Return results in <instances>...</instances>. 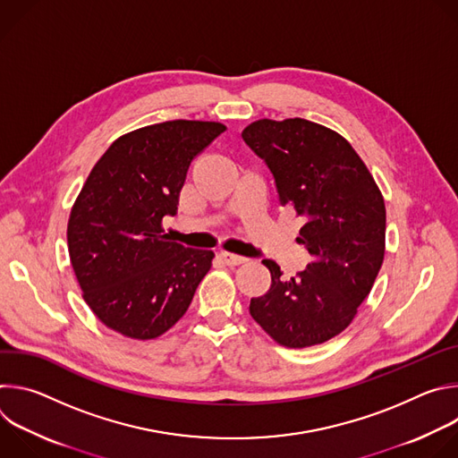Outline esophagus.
<instances>
[{
  "label": "esophagus",
  "instance_id": "obj_1",
  "mask_svg": "<svg viewBox=\"0 0 458 458\" xmlns=\"http://www.w3.org/2000/svg\"><path fill=\"white\" fill-rule=\"evenodd\" d=\"M219 257H221L223 263L228 265V267H239V265L246 263V257H241V255H235V253H228V251H221Z\"/></svg>",
  "mask_w": 458,
  "mask_h": 458
}]
</instances>
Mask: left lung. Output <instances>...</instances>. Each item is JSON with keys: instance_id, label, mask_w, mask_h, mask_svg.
Masks as SVG:
<instances>
[{"instance_id": "left-lung-1", "label": "left lung", "mask_w": 458, "mask_h": 458, "mask_svg": "<svg viewBox=\"0 0 458 458\" xmlns=\"http://www.w3.org/2000/svg\"><path fill=\"white\" fill-rule=\"evenodd\" d=\"M241 136L270 168L279 205L302 217L297 241L313 257L292 279L265 259L272 286L250 315L286 348L322 344L348 328L382 267L384 199L352 145L322 124L259 119Z\"/></svg>"}]
</instances>
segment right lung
Instances as JSON below:
<instances>
[{
	"label": "right lung",
	"instance_id": "add662e5",
	"mask_svg": "<svg viewBox=\"0 0 458 458\" xmlns=\"http://www.w3.org/2000/svg\"><path fill=\"white\" fill-rule=\"evenodd\" d=\"M225 124L165 121L115 140L72 207L67 241L83 299L124 337L156 339L186 313L212 267V250L168 241L191 159Z\"/></svg>",
	"mask_w": 458,
	"mask_h": 458
}]
</instances>
